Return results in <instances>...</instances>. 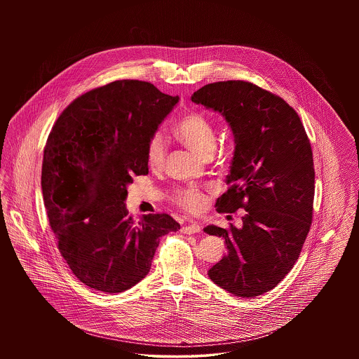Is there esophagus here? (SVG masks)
Wrapping results in <instances>:
<instances>
[{"label": "esophagus", "instance_id": "34e87169", "mask_svg": "<svg viewBox=\"0 0 359 359\" xmlns=\"http://www.w3.org/2000/svg\"><path fill=\"white\" fill-rule=\"evenodd\" d=\"M202 230L201 224L199 223H191V224H184L182 227V231L184 234H195V233H199Z\"/></svg>", "mask_w": 359, "mask_h": 359}]
</instances>
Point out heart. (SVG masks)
I'll use <instances>...</instances> for the list:
<instances>
[{
  "label": "heart",
  "instance_id": "1",
  "mask_svg": "<svg viewBox=\"0 0 359 359\" xmlns=\"http://www.w3.org/2000/svg\"><path fill=\"white\" fill-rule=\"evenodd\" d=\"M175 133L192 152L210 158L217 149V130L214 123L199 111H189L175 125ZM167 138L161 130L154 132L147 145V163L152 170H161L167 160ZM172 202L187 212H198L205 205V195L198 188H177Z\"/></svg>",
  "mask_w": 359,
  "mask_h": 359
}]
</instances>
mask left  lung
Listing matches in <instances>:
<instances>
[{"instance_id":"8db88e82","label":"left lung","mask_w":359,"mask_h":359,"mask_svg":"<svg viewBox=\"0 0 359 359\" xmlns=\"http://www.w3.org/2000/svg\"><path fill=\"white\" fill-rule=\"evenodd\" d=\"M191 100L221 113L234 136L229 189L217 211H246L241 229L205 227L227 246L208 277L234 296L255 297L290 273L307 238L315 195L311 144L290 104L250 82L210 83Z\"/></svg>"}]
</instances>
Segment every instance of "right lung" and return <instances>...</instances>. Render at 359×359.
<instances>
[{"label":"right lung","mask_w":359,"mask_h":359,"mask_svg":"<svg viewBox=\"0 0 359 359\" xmlns=\"http://www.w3.org/2000/svg\"><path fill=\"white\" fill-rule=\"evenodd\" d=\"M179 97L142 81L87 91L63 110L47 140L41 189L57 249L85 285L118 293L151 269L160 238L180 224L168 214L136 223L125 199L148 175L147 145Z\"/></svg>","instance_id":"1"}]
</instances>
